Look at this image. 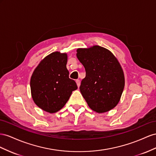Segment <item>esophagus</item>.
I'll use <instances>...</instances> for the list:
<instances>
[{
  "label": "esophagus",
  "instance_id": "obj_1",
  "mask_svg": "<svg viewBox=\"0 0 156 156\" xmlns=\"http://www.w3.org/2000/svg\"><path fill=\"white\" fill-rule=\"evenodd\" d=\"M76 82L78 87H79L80 85V80H76Z\"/></svg>",
  "mask_w": 156,
  "mask_h": 156
}]
</instances>
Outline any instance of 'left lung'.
Returning <instances> with one entry per match:
<instances>
[{
	"label": "left lung",
	"instance_id": "1",
	"mask_svg": "<svg viewBox=\"0 0 156 156\" xmlns=\"http://www.w3.org/2000/svg\"><path fill=\"white\" fill-rule=\"evenodd\" d=\"M76 57L86 70L80 90L89 107L97 113L117 106L125 86L123 70L118 59L100 46L78 48Z\"/></svg>",
	"mask_w": 156,
	"mask_h": 156
}]
</instances>
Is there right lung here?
<instances>
[{"mask_svg": "<svg viewBox=\"0 0 156 156\" xmlns=\"http://www.w3.org/2000/svg\"><path fill=\"white\" fill-rule=\"evenodd\" d=\"M67 53L54 51L46 56L34 70L30 78L31 97L40 108L50 114L60 110L77 90L66 69Z\"/></svg>", "mask_w": 156, "mask_h": 156, "instance_id": "obj_1", "label": "right lung"}]
</instances>
